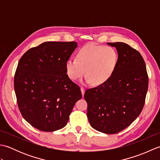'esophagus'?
<instances>
[{
  "mask_svg": "<svg viewBox=\"0 0 160 160\" xmlns=\"http://www.w3.org/2000/svg\"><path fill=\"white\" fill-rule=\"evenodd\" d=\"M80 90H81V92H82V96H84V91H85V89H84V87H81L80 88Z\"/></svg>",
  "mask_w": 160,
  "mask_h": 160,
  "instance_id": "1",
  "label": "esophagus"
}]
</instances>
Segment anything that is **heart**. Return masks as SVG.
Here are the masks:
<instances>
[{
    "label": "heart",
    "mask_w": 160,
    "mask_h": 160,
    "mask_svg": "<svg viewBox=\"0 0 160 160\" xmlns=\"http://www.w3.org/2000/svg\"><path fill=\"white\" fill-rule=\"evenodd\" d=\"M118 55L113 47L89 43L80 48L77 58H69L66 62L67 73L71 80H76L86 73L87 82L96 85L104 83L116 69Z\"/></svg>",
    "instance_id": "heart-1"
}]
</instances>
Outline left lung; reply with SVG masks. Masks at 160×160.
<instances>
[{"mask_svg": "<svg viewBox=\"0 0 160 160\" xmlns=\"http://www.w3.org/2000/svg\"><path fill=\"white\" fill-rule=\"evenodd\" d=\"M118 51V62L107 82L86 90L87 117L96 130L115 134L128 127L142 111L148 77L140 52L124 42H108Z\"/></svg>", "mask_w": 160, "mask_h": 160, "instance_id": "left-lung-1", "label": "left lung"}]
</instances>
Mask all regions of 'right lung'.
Here are the masks:
<instances>
[{"label": "right lung", "instance_id": "add662e5", "mask_svg": "<svg viewBox=\"0 0 160 160\" xmlns=\"http://www.w3.org/2000/svg\"><path fill=\"white\" fill-rule=\"evenodd\" d=\"M77 46L73 41L45 42L29 49L19 60L14 76L17 103L24 119L40 131L65 127L82 98L65 67Z\"/></svg>", "mask_w": 160, "mask_h": 160}]
</instances>
